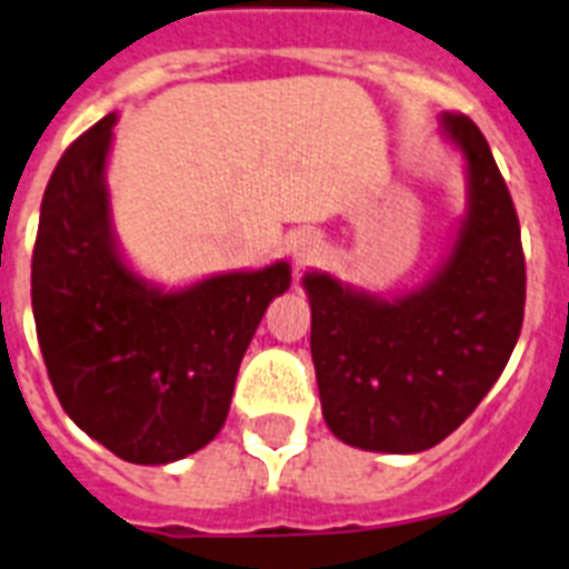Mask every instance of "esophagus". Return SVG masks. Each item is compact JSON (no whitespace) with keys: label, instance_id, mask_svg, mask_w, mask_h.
Returning <instances> with one entry per match:
<instances>
[{"label":"esophagus","instance_id":"1","mask_svg":"<svg viewBox=\"0 0 569 569\" xmlns=\"http://www.w3.org/2000/svg\"><path fill=\"white\" fill-rule=\"evenodd\" d=\"M300 254H303V257H309V254H312V251H309V248H303V251H300Z\"/></svg>","mask_w":569,"mask_h":569}]
</instances>
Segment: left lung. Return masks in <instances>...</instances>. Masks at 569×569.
<instances>
[{
	"instance_id": "8db88e82",
	"label": "left lung",
	"mask_w": 569,
	"mask_h": 569,
	"mask_svg": "<svg viewBox=\"0 0 569 569\" xmlns=\"http://www.w3.org/2000/svg\"><path fill=\"white\" fill-rule=\"evenodd\" d=\"M442 127L469 161V213L448 262L405 298L352 292L307 274L323 419L341 442L413 455L455 433L503 373L527 303L515 202L469 114Z\"/></svg>"
}]
</instances>
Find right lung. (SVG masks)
I'll use <instances>...</instances> for the list:
<instances>
[{
	"instance_id": "obj_1",
	"label": "right lung",
	"mask_w": 569,
	"mask_h": 569,
	"mask_svg": "<svg viewBox=\"0 0 569 569\" xmlns=\"http://www.w3.org/2000/svg\"><path fill=\"white\" fill-rule=\"evenodd\" d=\"M114 114L57 161L31 257L51 388L78 428L127 462L159 466L219 433L233 381L289 266L208 277L181 292L138 280L114 251L103 181Z\"/></svg>"
}]
</instances>
